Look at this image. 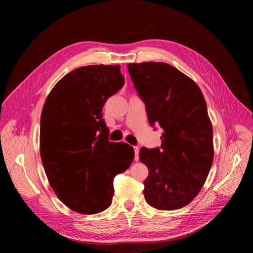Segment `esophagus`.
<instances>
[{
    "label": "esophagus",
    "mask_w": 253,
    "mask_h": 253,
    "mask_svg": "<svg viewBox=\"0 0 253 253\" xmlns=\"http://www.w3.org/2000/svg\"><path fill=\"white\" fill-rule=\"evenodd\" d=\"M134 151H135V160H136V162H138V159H139V148L134 147Z\"/></svg>",
    "instance_id": "1"
}]
</instances>
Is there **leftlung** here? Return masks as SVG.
Returning a JSON list of instances; mask_svg holds the SVG:
<instances>
[{"instance_id":"left-lung-1","label":"left lung","mask_w":253,"mask_h":253,"mask_svg":"<svg viewBox=\"0 0 253 253\" xmlns=\"http://www.w3.org/2000/svg\"><path fill=\"white\" fill-rule=\"evenodd\" d=\"M127 70L150 125L164 129L160 148L140 150V162L149 169L145 202L158 210L180 209L200 193L213 163V128L204 95L170 64L129 63Z\"/></svg>"}]
</instances>
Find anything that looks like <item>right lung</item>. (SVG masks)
<instances>
[{
    "label": "right lung",
    "instance_id": "1",
    "mask_svg": "<svg viewBox=\"0 0 253 253\" xmlns=\"http://www.w3.org/2000/svg\"><path fill=\"white\" fill-rule=\"evenodd\" d=\"M124 84L119 65L82 66L65 75L43 105L42 164L59 200L75 212L108 209L114 177L133 163L131 145L109 141L101 113L108 98Z\"/></svg>",
    "mask_w": 253,
    "mask_h": 253
}]
</instances>
